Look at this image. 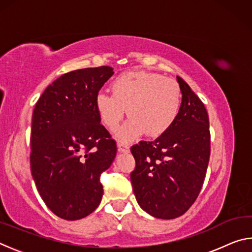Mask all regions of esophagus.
<instances>
[{"label": "esophagus", "mask_w": 252, "mask_h": 252, "mask_svg": "<svg viewBox=\"0 0 252 252\" xmlns=\"http://www.w3.org/2000/svg\"><path fill=\"white\" fill-rule=\"evenodd\" d=\"M129 144L126 142H119L118 143V151L119 152H127L129 151Z\"/></svg>", "instance_id": "esophagus-1"}]
</instances>
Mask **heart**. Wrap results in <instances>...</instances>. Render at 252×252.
I'll return each instance as SVG.
<instances>
[{"mask_svg": "<svg viewBox=\"0 0 252 252\" xmlns=\"http://www.w3.org/2000/svg\"><path fill=\"white\" fill-rule=\"evenodd\" d=\"M112 93L100 92L95 105L102 122L114 130L127 114L131 116L119 135L131 139L146 132L163 134L176 120L181 105V90L176 81L149 72H126L114 80Z\"/></svg>", "mask_w": 252, "mask_h": 252, "instance_id": "1", "label": "heart"}]
</instances>
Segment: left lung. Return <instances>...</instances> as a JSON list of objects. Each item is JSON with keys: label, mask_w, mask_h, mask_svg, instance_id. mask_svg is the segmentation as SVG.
I'll return each instance as SVG.
<instances>
[{"label": "left lung", "mask_w": 252, "mask_h": 252, "mask_svg": "<svg viewBox=\"0 0 252 252\" xmlns=\"http://www.w3.org/2000/svg\"><path fill=\"white\" fill-rule=\"evenodd\" d=\"M178 117L153 141L131 147L135 168L130 178L139 206L159 219H174L197 200L210 158V131L206 106L185 80Z\"/></svg>", "instance_id": "obj_1"}]
</instances>
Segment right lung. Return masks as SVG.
<instances>
[{"label":"right lung","instance_id":"1","mask_svg":"<svg viewBox=\"0 0 252 252\" xmlns=\"http://www.w3.org/2000/svg\"><path fill=\"white\" fill-rule=\"evenodd\" d=\"M111 66L67 72L50 84L32 116V177L55 216L79 220L99 207L101 173L117 155V142L101 125L95 99L113 75Z\"/></svg>","mask_w":252,"mask_h":252}]
</instances>
